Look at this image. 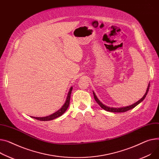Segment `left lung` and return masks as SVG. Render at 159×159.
Here are the masks:
<instances>
[{"mask_svg":"<svg viewBox=\"0 0 159 159\" xmlns=\"http://www.w3.org/2000/svg\"><path fill=\"white\" fill-rule=\"evenodd\" d=\"M149 88H150V84H148V86L146 92V93L144 94L143 97L141 99H140L139 101H137V102H135V103H134V104L130 105V106L125 107H122V108H118V109H117V108H112V107H109L105 106V105H103V104L98 100V98L97 97V96H96V95H95V94H94V92H93V95H94V100H96V102L98 103V105H100V106L103 109H104V110H105V111H109V112H124L128 111H129V110H130V109L134 108V107H135V106H137V105H138L139 103H140L145 98V97H146V94H147L148 92V91H149Z\"/></svg>","mask_w":159,"mask_h":159,"instance_id":"8db88e82","label":"left lung"}]
</instances>
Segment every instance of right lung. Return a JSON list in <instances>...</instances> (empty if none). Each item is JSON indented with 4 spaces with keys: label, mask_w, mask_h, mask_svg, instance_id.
<instances>
[{
    "label": "right lung",
    "mask_w": 159,
    "mask_h": 159,
    "mask_svg": "<svg viewBox=\"0 0 159 159\" xmlns=\"http://www.w3.org/2000/svg\"><path fill=\"white\" fill-rule=\"evenodd\" d=\"M72 89H73L72 87L70 89V91L68 92V96H67L65 104L63 105V106L59 111H57V112H56L55 113H54L53 114H51L48 116H46V117H42V118L32 117V118H34L36 120H39V121H49V120H52L54 119H56V118L59 117V116H61V115H62L66 112V111L67 110V109L69 106V105H70V97H71V93Z\"/></svg>",
    "instance_id": "1"
}]
</instances>
